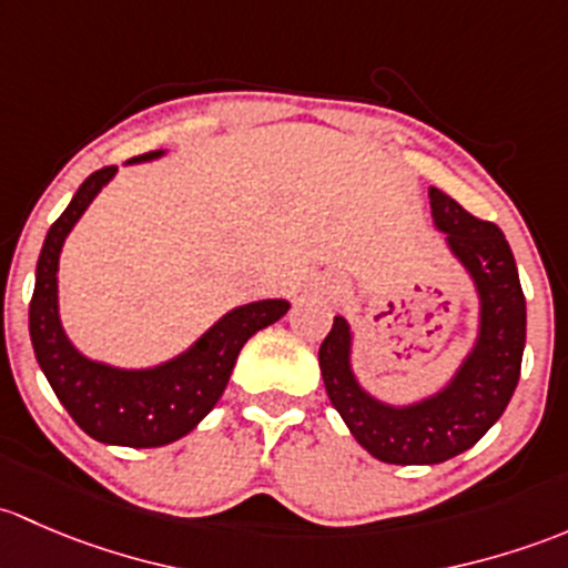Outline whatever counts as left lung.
<instances>
[{
	"label": "left lung",
	"instance_id": "1",
	"mask_svg": "<svg viewBox=\"0 0 568 568\" xmlns=\"http://www.w3.org/2000/svg\"><path fill=\"white\" fill-rule=\"evenodd\" d=\"M429 207L478 297L476 338L457 372L435 394L394 405L361 385L347 317H333L320 347L327 399L355 440L388 465H440L476 446L511 402L523 366L525 295L506 237L437 189H429Z\"/></svg>",
	"mask_w": 568,
	"mask_h": 568
}]
</instances>
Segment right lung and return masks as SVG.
Listing matches in <instances>:
<instances>
[{
    "label": "right lung",
    "mask_w": 568,
    "mask_h": 568,
    "mask_svg": "<svg viewBox=\"0 0 568 568\" xmlns=\"http://www.w3.org/2000/svg\"><path fill=\"white\" fill-rule=\"evenodd\" d=\"M163 155L166 150H153L131 158L125 166L158 161ZM114 174L116 166L92 172L70 199L65 213L51 224L34 271L29 336L34 358L57 399L92 440L106 446L158 448L196 429L224 394L243 344L256 331L282 320L290 312V301L265 297L235 306L215 320L189 349L144 369H125L81 353L70 342L60 317V254L92 199L106 189Z\"/></svg>",
    "instance_id": "add662e5"
}]
</instances>
